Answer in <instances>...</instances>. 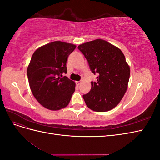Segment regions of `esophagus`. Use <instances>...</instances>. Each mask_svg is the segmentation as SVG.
Returning a JSON list of instances; mask_svg holds the SVG:
<instances>
[{"label": "esophagus", "instance_id": "obj_1", "mask_svg": "<svg viewBox=\"0 0 160 160\" xmlns=\"http://www.w3.org/2000/svg\"><path fill=\"white\" fill-rule=\"evenodd\" d=\"M81 82H82V80H81V81H76L75 83H76V85H79L81 84Z\"/></svg>", "mask_w": 160, "mask_h": 160}]
</instances>
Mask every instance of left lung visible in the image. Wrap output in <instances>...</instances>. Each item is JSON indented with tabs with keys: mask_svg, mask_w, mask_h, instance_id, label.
<instances>
[{
	"mask_svg": "<svg viewBox=\"0 0 160 160\" xmlns=\"http://www.w3.org/2000/svg\"><path fill=\"white\" fill-rule=\"evenodd\" d=\"M88 60L97 82L91 81V89L83 95L91 110L104 112L113 109L128 89L130 68L119 48L102 39H96L78 46Z\"/></svg>",
	"mask_w": 160,
	"mask_h": 160,
	"instance_id": "8db88e82",
	"label": "left lung"
}]
</instances>
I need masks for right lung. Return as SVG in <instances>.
<instances>
[{
	"label": "right lung",
	"mask_w": 160,
	"mask_h": 160,
	"mask_svg": "<svg viewBox=\"0 0 160 160\" xmlns=\"http://www.w3.org/2000/svg\"><path fill=\"white\" fill-rule=\"evenodd\" d=\"M76 45L54 41L37 49L27 68L32 93L43 107L52 111L68 105L75 90V83L62 73H67L66 63Z\"/></svg>",
	"instance_id": "1"
}]
</instances>
